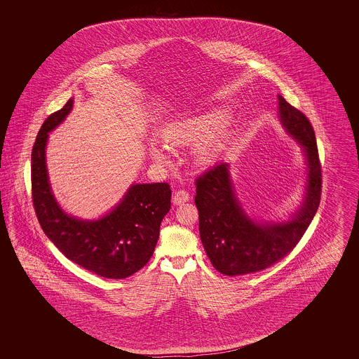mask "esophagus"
<instances>
[{
    "instance_id": "esophagus-1",
    "label": "esophagus",
    "mask_w": 359,
    "mask_h": 359,
    "mask_svg": "<svg viewBox=\"0 0 359 359\" xmlns=\"http://www.w3.org/2000/svg\"><path fill=\"white\" fill-rule=\"evenodd\" d=\"M189 199H191V196H189V194H188L187 191L180 189V191H176V192L173 194L172 202H173V205H179L186 203Z\"/></svg>"
}]
</instances>
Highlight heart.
<instances>
[{
    "label": "heart",
    "mask_w": 359,
    "mask_h": 359,
    "mask_svg": "<svg viewBox=\"0 0 359 359\" xmlns=\"http://www.w3.org/2000/svg\"><path fill=\"white\" fill-rule=\"evenodd\" d=\"M227 123L224 111L192 116L167 123L161 129V140L170 148L191 145L192 164L198 168H205L218 158ZM151 154L158 164L170 161L167 151L161 147H152Z\"/></svg>",
    "instance_id": "heart-1"
}]
</instances>
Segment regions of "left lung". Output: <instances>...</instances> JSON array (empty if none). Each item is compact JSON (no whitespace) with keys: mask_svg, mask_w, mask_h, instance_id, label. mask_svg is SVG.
I'll use <instances>...</instances> for the list:
<instances>
[{"mask_svg":"<svg viewBox=\"0 0 359 359\" xmlns=\"http://www.w3.org/2000/svg\"><path fill=\"white\" fill-rule=\"evenodd\" d=\"M278 117L307 160L303 203L288 221L264 222L248 215L236 195L227 163L217 164L196 179L201 239L212 266L226 276L259 272L287 256L306 233L320 203L322 167L313 128L281 95Z\"/></svg>","mask_w":359,"mask_h":359,"instance_id":"8db88e82","label":"left lung"}]
</instances>
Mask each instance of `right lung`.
Segmentation results:
<instances>
[{"label":"right lung","mask_w":359,"mask_h":359,"mask_svg":"<svg viewBox=\"0 0 359 359\" xmlns=\"http://www.w3.org/2000/svg\"><path fill=\"white\" fill-rule=\"evenodd\" d=\"M69 100L44 121L32 149V199L39 223L52 243L87 271L106 278L138 272L154 255L160 224L171 208L167 183L132 184L120 203L100 219L86 221L62 210L52 194L46 163L48 133L72 110Z\"/></svg>","instance_id":"obj_1"}]
</instances>
